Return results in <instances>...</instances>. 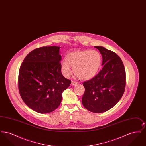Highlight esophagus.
Listing matches in <instances>:
<instances>
[{
	"label": "esophagus",
	"instance_id": "esophagus-1",
	"mask_svg": "<svg viewBox=\"0 0 146 146\" xmlns=\"http://www.w3.org/2000/svg\"><path fill=\"white\" fill-rule=\"evenodd\" d=\"M76 84H78V83L75 82V81H72V85H76Z\"/></svg>",
	"mask_w": 146,
	"mask_h": 146
}]
</instances>
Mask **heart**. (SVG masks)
<instances>
[{
  "label": "heart",
  "instance_id": "obj_1",
  "mask_svg": "<svg viewBox=\"0 0 146 146\" xmlns=\"http://www.w3.org/2000/svg\"><path fill=\"white\" fill-rule=\"evenodd\" d=\"M101 63V56L96 50L76 51L70 53L66 60L61 63L63 75L69 77L73 68L74 74L79 79L88 80L95 76Z\"/></svg>",
  "mask_w": 146,
  "mask_h": 146
}]
</instances>
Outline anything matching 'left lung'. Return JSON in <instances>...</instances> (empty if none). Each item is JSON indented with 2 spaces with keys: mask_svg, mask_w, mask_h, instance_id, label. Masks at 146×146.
<instances>
[{
  "mask_svg": "<svg viewBox=\"0 0 146 146\" xmlns=\"http://www.w3.org/2000/svg\"><path fill=\"white\" fill-rule=\"evenodd\" d=\"M102 56V70L93 78L84 82V107L88 111L101 113L111 109L123 96L126 73L121 58L113 51L95 46Z\"/></svg>",
  "mask_w": 146,
  "mask_h": 146,
  "instance_id": "8db88e82",
  "label": "left lung"
}]
</instances>
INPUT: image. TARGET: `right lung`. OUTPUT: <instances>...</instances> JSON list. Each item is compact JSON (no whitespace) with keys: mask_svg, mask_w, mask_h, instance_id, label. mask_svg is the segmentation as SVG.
<instances>
[{"mask_svg":"<svg viewBox=\"0 0 146 146\" xmlns=\"http://www.w3.org/2000/svg\"><path fill=\"white\" fill-rule=\"evenodd\" d=\"M60 47L44 46L28 54L19 73V90L22 99L32 110L52 112L61 102L63 91L71 81L63 76Z\"/></svg>","mask_w":146,"mask_h":146,"instance_id":"right-lung-1","label":"right lung"}]
</instances>
